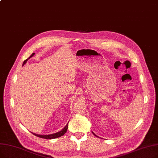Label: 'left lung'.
<instances>
[{
  "label": "left lung",
  "instance_id": "left-lung-1",
  "mask_svg": "<svg viewBox=\"0 0 158 158\" xmlns=\"http://www.w3.org/2000/svg\"><path fill=\"white\" fill-rule=\"evenodd\" d=\"M92 133H93V134H94V135H95V136H97V137H98V135H95V134H94V132H92Z\"/></svg>",
  "mask_w": 158,
  "mask_h": 158
}]
</instances>
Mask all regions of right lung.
I'll use <instances>...</instances> for the list:
<instances>
[{"instance_id":"obj_1","label":"right lung","mask_w":158,"mask_h":158,"mask_svg":"<svg viewBox=\"0 0 158 158\" xmlns=\"http://www.w3.org/2000/svg\"><path fill=\"white\" fill-rule=\"evenodd\" d=\"M34 54H35V53H33L31 55L30 57L28 59H26V60L24 61V63H23V65H24V64H26V61H27V60H28L30 58H31V57H33V56H34ZM68 123H67V125L65 126V127H64L62 130H60V132H57V133H55V134H50V135H39V134H35V133H33V132H31V133H32L33 135H35V136L39 137V138H41L46 139H51L57 138H59V137H60V136L63 135L66 132L67 130H68Z\"/></svg>"}]
</instances>
